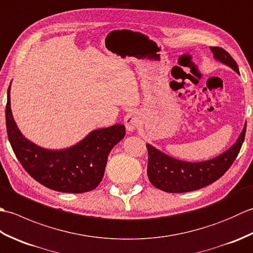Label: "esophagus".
<instances>
[{
  "instance_id": "1",
  "label": "esophagus",
  "mask_w": 253,
  "mask_h": 253,
  "mask_svg": "<svg viewBox=\"0 0 253 253\" xmlns=\"http://www.w3.org/2000/svg\"><path fill=\"white\" fill-rule=\"evenodd\" d=\"M124 123H125L126 129L128 132H132L135 131L137 128L140 126L141 121L140 117L138 116L136 112H130L125 116V120H124Z\"/></svg>"
}]
</instances>
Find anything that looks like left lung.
<instances>
[{"label":"left lung","mask_w":253,"mask_h":253,"mask_svg":"<svg viewBox=\"0 0 253 253\" xmlns=\"http://www.w3.org/2000/svg\"><path fill=\"white\" fill-rule=\"evenodd\" d=\"M210 49L216 61L229 66L239 74L237 63L228 52L218 46H211ZM246 127L247 124H245L237 141L228 150L216 158L203 162H186L174 159L148 143L147 173L149 180L158 189L171 193L198 190L212 184L226 173L237 158L245 140Z\"/></svg>","instance_id":"left-lung-1"}]
</instances>
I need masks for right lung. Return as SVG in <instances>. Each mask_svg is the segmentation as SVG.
<instances>
[{"instance_id": "right-lung-1", "label": "right lung", "mask_w": 253, "mask_h": 253, "mask_svg": "<svg viewBox=\"0 0 253 253\" xmlns=\"http://www.w3.org/2000/svg\"><path fill=\"white\" fill-rule=\"evenodd\" d=\"M10 85L5 110L10 146L32 178L52 190L83 193L95 189L103 178L107 157L125 137V126L117 125L91 131L71 148L47 150L25 138L14 121L10 109Z\"/></svg>"}]
</instances>
